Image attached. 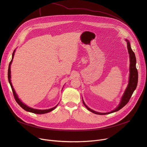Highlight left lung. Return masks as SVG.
<instances>
[{
    "instance_id": "obj_1",
    "label": "left lung",
    "mask_w": 147,
    "mask_h": 147,
    "mask_svg": "<svg viewBox=\"0 0 147 147\" xmlns=\"http://www.w3.org/2000/svg\"><path fill=\"white\" fill-rule=\"evenodd\" d=\"M125 40L127 42V49H128V52L129 54V58H130V68H129L130 69H129L130 73H129V83H128L127 87L126 89H125V90L124 91V94H123V95L121 98L120 103L117 105V107L114 110H113L109 112L101 113V112H96V111L90 109V108H88L86 105V104L85 103L84 101V100L82 99L83 104L84 105V106L87 108V109L88 111H90V112H91L95 114L100 115H108V114H110V113H113V112L119 111L129 102L133 93L134 92V90L136 89L137 83H138V71L136 69V56H135L134 52L131 49L129 40L127 39H125Z\"/></svg>"
}]
</instances>
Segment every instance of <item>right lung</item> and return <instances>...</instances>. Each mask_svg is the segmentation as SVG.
Returning a JSON list of instances; mask_svg holds the SVG:
<instances>
[{"label":"right lung","instance_id":"right-lung-1","mask_svg":"<svg viewBox=\"0 0 147 147\" xmlns=\"http://www.w3.org/2000/svg\"><path fill=\"white\" fill-rule=\"evenodd\" d=\"M15 51H16V49L14 51L13 53V55H12V59H11V60L10 63L9 64V69H8V80H9V82L10 83V85L11 86V90H12V91H13V95H14V98L16 100V102H17V103L19 105L22 107L23 109H24L25 111H27V112H31V113H35V114H45V113H47L48 112H50L52 111H53L56 107L58 105V104L56 106H55V107L52 108H51V109H44V110H40V109H34L32 108H30L29 107H28L27 105H26L25 103H24L22 100H21L19 98H18V95H17L13 86H12V84H11V70H10V66H11V63L13 61V57H14V53H15Z\"/></svg>","mask_w":147,"mask_h":147}]
</instances>
